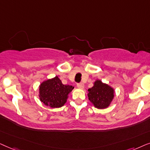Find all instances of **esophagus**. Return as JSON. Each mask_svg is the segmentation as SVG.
I'll return each mask as SVG.
<instances>
[{
    "label": "esophagus",
    "mask_w": 150,
    "mask_h": 150,
    "mask_svg": "<svg viewBox=\"0 0 150 150\" xmlns=\"http://www.w3.org/2000/svg\"><path fill=\"white\" fill-rule=\"evenodd\" d=\"M77 87H78L79 88H80V89H83V88H84V84H83V83H81V82L77 83Z\"/></svg>",
    "instance_id": "obj_1"
}]
</instances>
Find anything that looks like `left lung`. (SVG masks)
I'll use <instances>...</instances> for the list:
<instances>
[{
  "label": "left lung",
  "mask_w": 150,
  "mask_h": 150,
  "mask_svg": "<svg viewBox=\"0 0 150 150\" xmlns=\"http://www.w3.org/2000/svg\"><path fill=\"white\" fill-rule=\"evenodd\" d=\"M89 100L95 108L103 109L107 108L114 97V90L108 85L97 80L88 93Z\"/></svg>",
  "instance_id": "left-lung-1"
}]
</instances>
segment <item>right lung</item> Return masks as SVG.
<instances>
[{
  "instance_id": "right-lung-1",
  "label": "right lung",
  "mask_w": 150,
  "mask_h": 150,
  "mask_svg": "<svg viewBox=\"0 0 150 150\" xmlns=\"http://www.w3.org/2000/svg\"><path fill=\"white\" fill-rule=\"evenodd\" d=\"M73 86L64 85L58 77L44 81L40 86V99L46 105L59 108L67 102Z\"/></svg>"
}]
</instances>
